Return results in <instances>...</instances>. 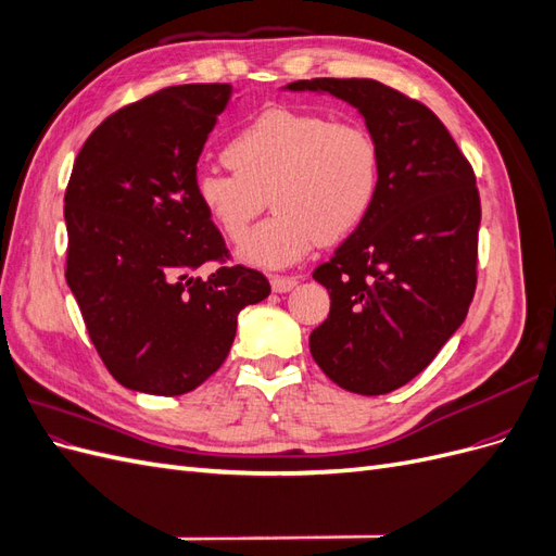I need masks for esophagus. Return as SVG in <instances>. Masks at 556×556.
Segmentation results:
<instances>
[{
    "mask_svg": "<svg viewBox=\"0 0 556 556\" xmlns=\"http://www.w3.org/2000/svg\"><path fill=\"white\" fill-rule=\"evenodd\" d=\"M299 278L296 276H271V290L282 294V292H290L292 288H296Z\"/></svg>",
    "mask_w": 556,
    "mask_h": 556,
    "instance_id": "1",
    "label": "esophagus"
}]
</instances>
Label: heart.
Returning <instances> with one entry per match:
<instances>
[{"instance_id": "b5f03b06", "label": "heart", "mask_w": 556, "mask_h": 556, "mask_svg": "<svg viewBox=\"0 0 556 556\" xmlns=\"http://www.w3.org/2000/svg\"><path fill=\"white\" fill-rule=\"evenodd\" d=\"M233 174L199 172L194 199L229 241H241L262 211L276 215L241 243L239 257L260 268H285L323 241H339L371 213L380 190V146L359 121L271 106L225 146Z\"/></svg>"}]
</instances>
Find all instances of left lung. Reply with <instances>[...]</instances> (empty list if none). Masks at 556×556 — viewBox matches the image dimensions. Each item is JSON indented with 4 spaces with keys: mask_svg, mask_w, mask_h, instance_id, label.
<instances>
[{
    "mask_svg": "<svg viewBox=\"0 0 556 556\" xmlns=\"http://www.w3.org/2000/svg\"><path fill=\"white\" fill-rule=\"evenodd\" d=\"M288 90L343 99L380 146L371 213L313 271L331 308L308 345L343 390L387 394L425 371L473 301L476 174L433 111L378 80L313 78Z\"/></svg>",
    "mask_w": 556,
    "mask_h": 556,
    "instance_id": "1",
    "label": "left lung"
}]
</instances>
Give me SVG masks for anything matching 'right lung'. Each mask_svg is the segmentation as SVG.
Returning a JSON list of instances; mask_svg holds the SVG:
<instances>
[{
    "instance_id": "add662e5",
    "label": "right lung",
    "mask_w": 556,
    "mask_h": 556,
    "mask_svg": "<svg viewBox=\"0 0 556 556\" xmlns=\"http://www.w3.org/2000/svg\"><path fill=\"white\" fill-rule=\"evenodd\" d=\"M233 88L190 83L123 106L83 143L64 194L66 285L127 390L192 392L229 355L237 317L271 292L194 199L197 162ZM220 267L208 279L193 271Z\"/></svg>"
}]
</instances>
